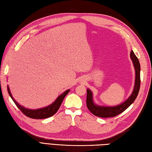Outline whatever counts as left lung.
I'll list each match as a JSON object with an SVG mask.
<instances>
[{"label":"left lung","mask_w":152,"mask_h":152,"mask_svg":"<svg viewBox=\"0 0 152 152\" xmlns=\"http://www.w3.org/2000/svg\"><path fill=\"white\" fill-rule=\"evenodd\" d=\"M130 57L132 61L133 65L135 70V82L133 91L126 101H124L122 103L114 107H105V106H101L96 104L93 100V94L92 91L89 89H87V99L86 104L89 111L94 115L102 117H112L117 116V115L122 113L124 111L129 107V106L134 102L137 94H138L140 87V64L138 59L136 57L133 50L131 52Z\"/></svg>","instance_id":"8db88e82"}]
</instances>
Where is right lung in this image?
<instances>
[{"instance_id": "1", "label": "right lung", "mask_w": 152, "mask_h": 152, "mask_svg": "<svg viewBox=\"0 0 152 152\" xmlns=\"http://www.w3.org/2000/svg\"><path fill=\"white\" fill-rule=\"evenodd\" d=\"M7 91H8L9 94H10L11 99L13 100V102H15V103L17 106V107L19 108L21 111L25 115L32 118L42 119V118H46L51 117L57 112L58 109L59 108V107H60L63 99L65 98L66 94L69 93V91L70 90L68 89L65 91L64 93H63L59 95L53 103L47 106V107H45L44 108H41L39 109H35V110L26 108L24 107L23 106H21L12 97L10 89V87L8 86H7Z\"/></svg>"}]
</instances>
